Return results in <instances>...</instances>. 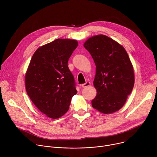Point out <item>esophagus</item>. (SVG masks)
I'll use <instances>...</instances> for the list:
<instances>
[{"instance_id":"esophagus-1","label":"esophagus","mask_w":157,"mask_h":157,"mask_svg":"<svg viewBox=\"0 0 157 157\" xmlns=\"http://www.w3.org/2000/svg\"><path fill=\"white\" fill-rule=\"evenodd\" d=\"M91 85V83H90V82H86V83H84V84H82V87H88V86H89Z\"/></svg>"}]
</instances>
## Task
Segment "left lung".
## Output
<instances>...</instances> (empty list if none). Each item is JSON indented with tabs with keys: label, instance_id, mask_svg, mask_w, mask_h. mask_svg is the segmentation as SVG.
Returning <instances> with one entry per match:
<instances>
[{
	"label": "left lung",
	"instance_id": "left-lung-1",
	"mask_svg": "<svg viewBox=\"0 0 157 157\" xmlns=\"http://www.w3.org/2000/svg\"><path fill=\"white\" fill-rule=\"evenodd\" d=\"M96 66L94 86L97 95L92 106L105 114L121 109L134 86V72L125 48L112 38L98 35L84 43Z\"/></svg>",
	"mask_w": 157,
	"mask_h": 157
}]
</instances>
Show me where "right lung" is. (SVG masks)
Instances as JSON below:
<instances>
[{
	"mask_svg": "<svg viewBox=\"0 0 157 157\" xmlns=\"http://www.w3.org/2000/svg\"><path fill=\"white\" fill-rule=\"evenodd\" d=\"M78 45L75 40L56 39L38 48L29 65L25 75L27 94L51 119L63 116L77 93L68 62Z\"/></svg>",
	"mask_w": 157,
	"mask_h": 157,
	"instance_id": "1",
	"label": "right lung"
}]
</instances>
